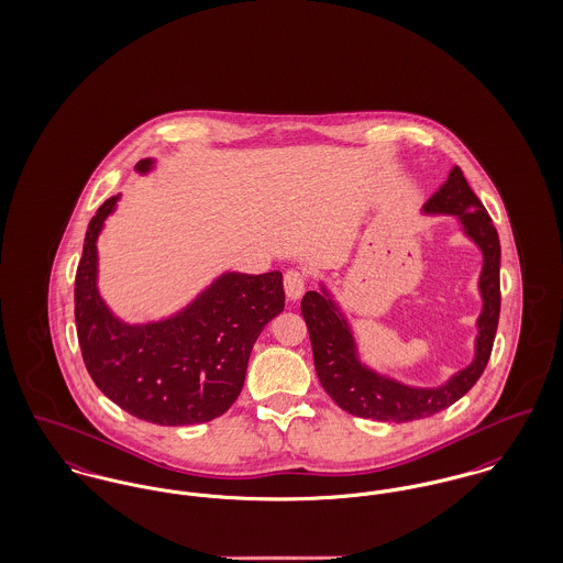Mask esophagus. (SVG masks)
<instances>
[{"instance_id":"1","label":"esophagus","mask_w":563,"mask_h":563,"mask_svg":"<svg viewBox=\"0 0 563 563\" xmlns=\"http://www.w3.org/2000/svg\"><path fill=\"white\" fill-rule=\"evenodd\" d=\"M283 285H285V294L289 300H300L303 289H306V274L300 269H287Z\"/></svg>"}]
</instances>
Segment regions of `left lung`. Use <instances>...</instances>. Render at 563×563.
<instances>
[{
  "instance_id": "obj_1",
  "label": "left lung",
  "mask_w": 563,
  "mask_h": 563,
  "mask_svg": "<svg viewBox=\"0 0 563 563\" xmlns=\"http://www.w3.org/2000/svg\"><path fill=\"white\" fill-rule=\"evenodd\" d=\"M424 212L456 214L465 227V233L482 249L484 267L479 276V291L484 308L477 319L476 360L441 388H409L386 379L357 362L353 336L334 302L325 294L308 291L300 308L312 345L317 377L332 400L351 416L373 418L379 422H411L429 418L448 409L474 388L488 364L501 310V246L497 229L476 192L470 188L461 167L450 172L448 181L427 201Z\"/></svg>"
}]
</instances>
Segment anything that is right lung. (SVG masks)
I'll return each instance as SVG.
<instances>
[{
    "label": "right lung",
    "mask_w": 563,
    "mask_h": 563,
    "mask_svg": "<svg viewBox=\"0 0 563 563\" xmlns=\"http://www.w3.org/2000/svg\"><path fill=\"white\" fill-rule=\"evenodd\" d=\"M152 161L136 163L147 172ZM118 197L89 220L75 278V321L87 373L130 416L161 424H201L240 396L255 341L285 308L283 274H224L174 319L126 325L96 291V240Z\"/></svg>",
    "instance_id": "right-lung-1"
}]
</instances>
